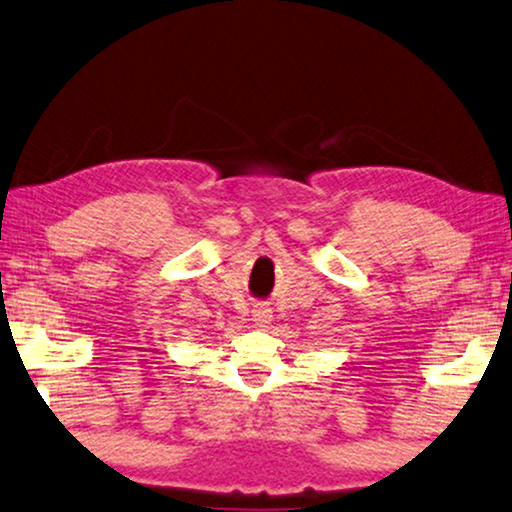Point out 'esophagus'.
Listing matches in <instances>:
<instances>
[{
	"instance_id": "1",
	"label": "esophagus",
	"mask_w": 512,
	"mask_h": 512,
	"mask_svg": "<svg viewBox=\"0 0 512 512\" xmlns=\"http://www.w3.org/2000/svg\"><path fill=\"white\" fill-rule=\"evenodd\" d=\"M251 317H254L256 324L265 326V324L272 322V311L265 304H258V306H254V311H251Z\"/></svg>"
}]
</instances>
